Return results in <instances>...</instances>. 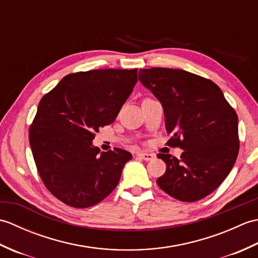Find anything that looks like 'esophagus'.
Segmentation results:
<instances>
[{
  "instance_id": "34e87169",
  "label": "esophagus",
  "mask_w": 258,
  "mask_h": 258,
  "mask_svg": "<svg viewBox=\"0 0 258 258\" xmlns=\"http://www.w3.org/2000/svg\"><path fill=\"white\" fill-rule=\"evenodd\" d=\"M138 156L144 161H152L155 158V154H152V153H144V152L138 153Z\"/></svg>"
}]
</instances>
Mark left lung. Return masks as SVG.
I'll list each match as a JSON object with an SVG mask.
<instances>
[{
	"instance_id": "8db88e82",
	"label": "left lung",
	"mask_w": 258,
	"mask_h": 258,
	"mask_svg": "<svg viewBox=\"0 0 258 258\" xmlns=\"http://www.w3.org/2000/svg\"><path fill=\"white\" fill-rule=\"evenodd\" d=\"M139 80L161 102L169 146L180 158L158 154L166 171L156 183L174 199L196 202L210 195L232 171L239 151L238 118L214 82L184 70H140Z\"/></svg>"
}]
</instances>
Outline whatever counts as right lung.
Instances as JSON below:
<instances>
[{
    "mask_svg": "<svg viewBox=\"0 0 258 258\" xmlns=\"http://www.w3.org/2000/svg\"><path fill=\"white\" fill-rule=\"evenodd\" d=\"M138 82V69L69 74L42 97L30 126V145L41 179L64 204L86 208L116 187L125 163L122 149L102 152L92 141L114 122Z\"/></svg>",
    "mask_w": 258,
    "mask_h": 258,
    "instance_id": "right-lung-1",
    "label": "right lung"
}]
</instances>
